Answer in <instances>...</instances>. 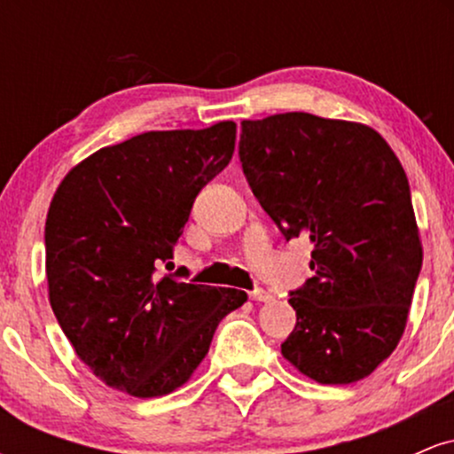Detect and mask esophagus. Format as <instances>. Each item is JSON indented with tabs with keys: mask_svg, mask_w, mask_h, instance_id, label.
<instances>
[{
	"mask_svg": "<svg viewBox=\"0 0 454 454\" xmlns=\"http://www.w3.org/2000/svg\"><path fill=\"white\" fill-rule=\"evenodd\" d=\"M249 299L256 301V303H269V301H273V296H270L267 290L256 288V290H252V293H249Z\"/></svg>",
	"mask_w": 454,
	"mask_h": 454,
	"instance_id": "esophagus-1",
	"label": "esophagus"
}]
</instances>
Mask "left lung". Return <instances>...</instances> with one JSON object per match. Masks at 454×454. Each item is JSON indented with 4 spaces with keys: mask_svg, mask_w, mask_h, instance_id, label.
Returning a JSON list of instances; mask_svg holds the SVG:
<instances>
[{
    "mask_svg": "<svg viewBox=\"0 0 454 454\" xmlns=\"http://www.w3.org/2000/svg\"><path fill=\"white\" fill-rule=\"evenodd\" d=\"M239 155L284 237L314 247L281 354L320 384L367 378L403 335L423 264L399 158L373 128L309 113L245 119Z\"/></svg>",
    "mask_w": 454,
    "mask_h": 454,
    "instance_id": "left-lung-1",
    "label": "left lung"
}]
</instances>
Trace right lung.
<instances>
[{
  "mask_svg": "<svg viewBox=\"0 0 454 454\" xmlns=\"http://www.w3.org/2000/svg\"><path fill=\"white\" fill-rule=\"evenodd\" d=\"M234 140V121L145 132L98 149L57 187L44 226L49 301L106 387L138 399L184 387L222 317L247 301L243 290L155 275Z\"/></svg>",
  "mask_w": 454,
  "mask_h": 454,
  "instance_id": "right-lung-1",
  "label": "right lung"
}]
</instances>
